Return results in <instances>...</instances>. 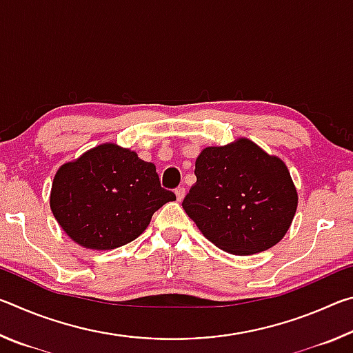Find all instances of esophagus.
Listing matches in <instances>:
<instances>
[{"instance_id": "34e87169", "label": "esophagus", "mask_w": 353, "mask_h": 353, "mask_svg": "<svg viewBox=\"0 0 353 353\" xmlns=\"http://www.w3.org/2000/svg\"><path fill=\"white\" fill-rule=\"evenodd\" d=\"M174 193H176V198H177L179 202H181V201L185 198V188H183V187H177V188L174 190Z\"/></svg>"}]
</instances>
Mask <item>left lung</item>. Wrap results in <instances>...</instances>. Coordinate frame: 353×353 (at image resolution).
<instances>
[{"label":"left lung","instance_id":"left-lung-1","mask_svg":"<svg viewBox=\"0 0 353 353\" xmlns=\"http://www.w3.org/2000/svg\"><path fill=\"white\" fill-rule=\"evenodd\" d=\"M183 210L214 246L235 255L272 248L290 229L297 191L282 160L248 139L205 148Z\"/></svg>","mask_w":353,"mask_h":353}]
</instances>
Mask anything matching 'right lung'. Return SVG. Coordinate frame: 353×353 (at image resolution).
<instances>
[{"mask_svg":"<svg viewBox=\"0 0 353 353\" xmlns=\"http://www.w3.org/2000/svg\"><path fill=\"white\" fill-rule=\"evenodd\" d=\"M174 199L160 185L154 163L105 143L59 168L50 204L71 240L109 250L140 236L152 214Z\"/></svg>","mask_w":353,"mask_h":353,"instance_id":"obj_1","label":"right lung"}]
</instances>
